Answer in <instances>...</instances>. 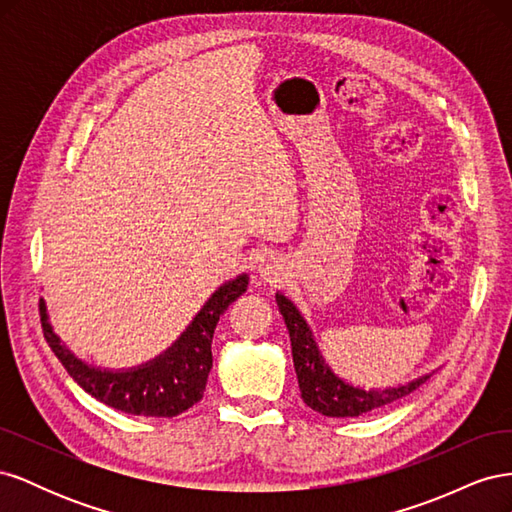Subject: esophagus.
I'll use <instances>...</instances> for the list:
<instances>
[{"instance_id": "obj_1", "label": "esophagus", "mask_w": 512, "mask_h": 512, "mask_svg": "<svg viewBox=\"0 0 512 512\" xmlns=\"http://www.w3.org/2000/svg\"><path fill=\"white\" fill-rule=\"evenodd\" d=\"M284 273H286V267L277 258H267L258 265L260 280H265L267 284H277L284 277Z\"/></svg>"}]
</instances>
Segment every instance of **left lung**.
<instances>
[{
	"instance_id": "obj_1",
	"label": "left lung",
	"mask_w": 512,
	"mask_h": 512,
	"mask_svg": "<svg viewBox=\"0 0 512 512\" xmlns=\"http://www.w3.org/2000/svg\"><path fill=\"white\" fill-rule=\"evenodd\" d=\"M277 307H280V314L284 316L286 329L290 333V346H292V361L294 371H297L299 389L305 404L333 418H350V416H361L371 410H378L393 404V401L410 395L416 391L425 380H429L431 374H425L421 378H414L410 382L397 384V386H386V389H361V386H354L339 378L335 371L324 361V356L316 344L314 333L309 329V324L301 316L286 294L277 292L275 294Z\"/></svg>"
}]
</instances>
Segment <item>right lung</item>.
<instances>
[{"mask_svg":"<svg viewBox=\"0 0 512 512\" xmlns=\"http://www.w3.org/2000/svg\"><path fill=\"white\" fill-rule=\"evenodd\" d=\"M247 284H250L247 273L222 284L194 316L188 329L175 339L173 346L158 354L156 359L130 369H102L74 356L53 331L44 299H40L42 329L61 365L85 393L128 414L173 418L203 399L213 367V331L228 305L247 290Z\"/></svg>","mask_w":512,"mask_h":512,"instance_id":"right-lung-1","label":"right lung"}]
</instances>
